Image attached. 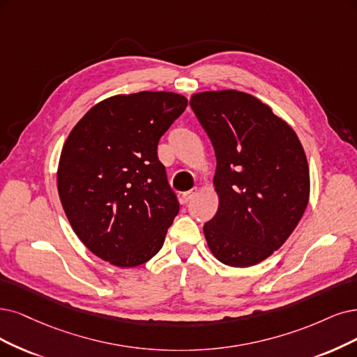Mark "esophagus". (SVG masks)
<instances>
[{
	"mask_svg": "<svg viewBox=\"0 0 357 357\" xmlns=\"http://www.w3.org/2000/svg\"><path fill=\"white\" fill-rule=\"evenodd\" d=\"M197 192H199V188H197V187H194V188L190 190V191H185V192L182 194V202H183V203L191 202V200L194 199V197H195Z\"/></svg>",
	"mask_w": 357,
	"mask_h": 357,
	"instance_id": "obj_1",
	"label": "esophagus"
}]
</instances>
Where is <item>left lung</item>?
<instances>
[{
	"label": "left lung",
	"mask_w": 357,
	"mask_h": 357,
	"mask_svg": "<svg viewBox=\"0 0 357 357\" xmlns=\"http://www.w3.org/2000/svg\"><path fill=\"white\" fill-rule=\"evenodd\" d=\"M190 105L215 149L218 213L204 235L216 259L247 268L285 241L309 202V166L296 132L240 91H210Z\"/></svg>",
	"instance_id": "8db88e82"
}]
</instances>
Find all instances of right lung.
Here are the masks:
<instances>
[{"mask_svg":"<svg viewBox=\"0 0 357 357\" xmlns=\"http://www.w3.org/2000/svg\"><path fill=\"white\" fill-rule=\"evenodd\" d=\"M174 92L142 91L94 105L61 150L59 195L76 235L119 268L158 253L179 212L157 144L185 112Z\"/></svg>","mask_w":357,"mask_h":357,"instance_id":"right-lung-1","label":"right lung"}]
</instances>
